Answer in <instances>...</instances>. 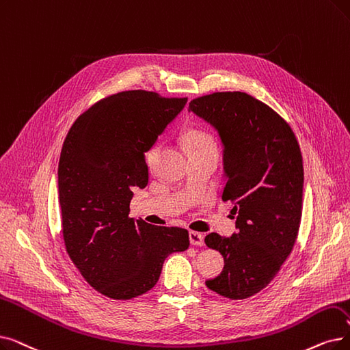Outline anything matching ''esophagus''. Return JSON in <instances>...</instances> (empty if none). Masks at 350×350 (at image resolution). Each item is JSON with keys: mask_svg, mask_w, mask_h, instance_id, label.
<instances>
[{"mask_svg": "<svg viewBox=\"0 0 350 350\" xmlns=\"http://www.w3.org/2000/svg\"><path fill=\"white\" fill-rule=\"evenodd\" d=\"M189 239L190 243L193 246H203L204 245V237L202 233H197V232H190L189 233Z\"/></svg>", "mask_w": 350, "mask_h": 350, "instance_id": "1", "label": "esophagus"}]
</instances>
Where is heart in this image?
I'll return each instance as SVG.
<instances>
[{"label": "heart", "mask_w": 350, "mask_h": 350, "mask_svg": "<svg viewBox=\"0 0 350 350\" xmlns=\"http://www.w3.org/2000/svg\"><path fill=\"white\" fill-rule=\"evenodd\" d=\"M187 142H189V146H190L191 151L215 147V142H213V139L210 137V135H207L206 133H202V131H191L187 135ZM156 153H157V147H153V148L150 150L148 161H153L154 160Z\"/></svg>", "instance_id": "1"}]
</instances>
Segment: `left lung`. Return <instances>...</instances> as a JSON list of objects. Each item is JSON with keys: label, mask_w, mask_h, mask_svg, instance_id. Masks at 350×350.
I'll return each mask as SVG.
<instances>
[{"label": "left lung", "mask_w": 350, "mask_h": 350, "mask_svg": "<svg viewBox=\"0 0 350 350\" xmlns=\"http://www.w3.org/2000/svg\"><path fill=\"white\" fill-rule=\"evenodd\" d=\"M189 111L215 129L223 147L226 187L236 233L204 241L224 257L206 286L220 296L246 299L265 288L291 254L301 217L303 163L292 129L269 105L227 91L190 101Z\"/></svg>", "instance_id": "1"}]
</instances>
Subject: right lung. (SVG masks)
I'll return each mask as SVG.
<instances>
[{
    "mask_svg": "<svg viewBox=\"0 0 350 350\" xmlns=\"http://www.w3.org/2000/svg\"><path fill=\"white\" fill-rule=\"evenodd\" d=\"M187 98L124 91L101 100L70 129L58 163L67 253L96 291L117 300L157 283L165 257L189 249V232L130 219L135 187L148 183L144 153Z\"/></svg>",
    "mask_w": 350,
    "mask_h": 350,
    "instance_id": "obj_1",
    "label": "right lung"
}]
</instances>
